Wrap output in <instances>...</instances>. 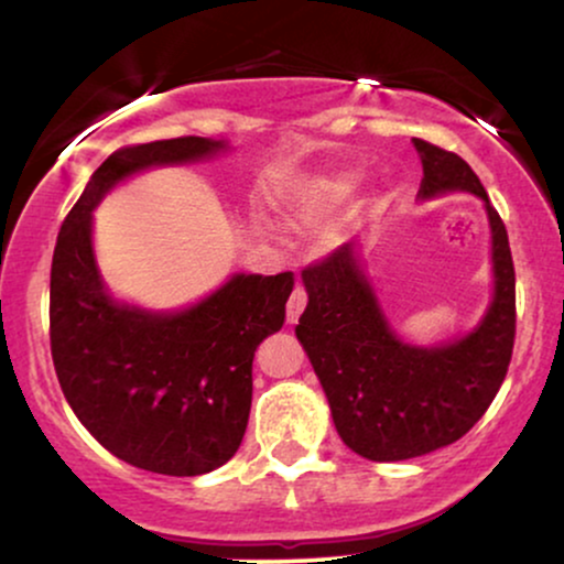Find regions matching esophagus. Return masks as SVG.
Wrapping results in <instances>:
<instances>
[{"label":"esophagus","instance_id":"obj_1","mask_svg":"<svg viewBox=\"0 0 564 564\" xmlns=\"http://www.w3.org/2000/svg\"><path fill=\"white\" fill-rule=\"evenodd\" d=\"M304 306H306V291H304V286H296L294 291H291L289 304H286V323L289 325L299 323V317H302Z\"/></svg>","mask_w":564,"mask_h":564}]
</instances>
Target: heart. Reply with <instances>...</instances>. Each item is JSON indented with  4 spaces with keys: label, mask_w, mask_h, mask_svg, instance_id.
Wrapping results in <instances>:
<instances>
[{
    "label": "heart",
    "mask_w": 564,
    "mask_h": 564,
    "mask_svg": "<svg viewBox=\"0 0 564 564\" xmlns=\"http://www.w3.org/2000/svg\"><path fill=\"white\" fill-rule=\"evenodd\" d=\"M361 184L359 171H340V174L325 176L310 189H304L291 208L286 210V220L291 229L312 234L319 231L330 220L333 210Z\"/></svg>",
    "instance_id": "obj_1"
}]
</instances>
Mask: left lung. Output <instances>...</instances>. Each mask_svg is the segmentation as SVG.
Returning <instances> with one entry per match:
<instances>
[{"label": "left lung", "mask_w": 564, "mask_h": 564, "mask_svg": "<svg viewBox=\"0 0 564 564\" xmlns=\"http://www.w3.org/2000/svg\"><path fill=\"white\" fill-rule=\"evenodd\" d=\"M422 155L419 197L471 192L491 226L495 296L471 333L442 346L403 344L384 319L354 241L302 270L310 294L302 340L340 440L369 460H405L460 440L508 375L516 344V268L500 213L460 155L413 138Z\"/></svg>", "instance_id": "obj_1"}]
</instances>
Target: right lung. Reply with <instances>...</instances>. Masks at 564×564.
<instances>
[{
	"label": "right lung",
	"mask_w": 564,
	"mask_h": 564,
	"mask_svg": "<svg viewBox=\"0 0 564 564\" xmlns=\"http://www.w3.org/2000/svg\"><path fill=\"white\" fill-rule=\"evenodd\" d=\"M224 148L208 138L119 148L90 176L54 247L48 335L62 393L106 451L153 474H208L239 451L254 351L283 327L294 273H239L189 310L142 312L106 294L90 213L134 171Z\"/></svg>",
	"instance_id": "right-lung-1"
}]
</instances>
